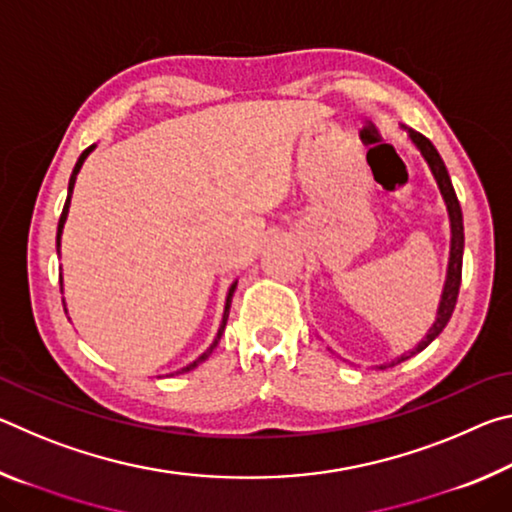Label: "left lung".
I'll use <instances>...</instances> for the list:
<instances>
[{
    "instance_id": "8db88e82",
    "label": "left lung",
    "mask_w": 512,
    "mask_h": 512,
    "mask_svg": "<svg viewBox=\"0 0 512 512\" xmlns=\"http://www.w3.org/2000/svg\"><path fill=\"white\" fill-rule=\"evenodd\" d=\"M411 142L418 146L420 153L424 155V160H427L429 169L433 173V178H436V183L440 187V194L445 198V205H447V212H449V225H452V248H449V266H447V280H445V289H443V298H440V305H438V316H436V323L431 325L429 334L424 336V341L418 343V348H413L411 352L402 354L400 361L411 359L413 354L422 352L427 345L436 339V336L443 332L445 325L449 323V318L454 314V307H456V298H458V289H461V273H463V246H465V235H463V212H461V203H458L456 192H454V185L452 180H449V173L443 158H440V153L436 151V146H433L427 137L422 133H415L409 131ZM391 363V366H395ZM384 370L386 366H379Z\"/></svg>"
}]
</instances>
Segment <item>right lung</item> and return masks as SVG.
Segmentation results:
<instances>
[{
    "mask_svg": "<svg viewBox=\"0 0 512 512\" xmlns=\"http://www.w3.org/2000/svg\"><path fill=\"white\" fill-rule=\"evenodd\" d=\"M92 149H94V144H92V146H88V149H85V151L81 153V158H79V162H76V167H74V171H72V178H69V187H67V201H65V207H63V214H60V221H58V232H56V248H58V250H60V235H63V225H65V219H67V212H69V198H72V189H74L76 173L81 171L83 162H85V158H88V155H90V151H92ZM235 289H237V282L232 284L230 291H228V298H225V309H223V320H221L219 334H216V339H214V343L210 345V350L203 352L201 357H198L196 361L189 363V366H185L183 370H178L176 375H180V372H189V370H194V368L198 366V363H201V361H205L207 357H210L212 350L216 348V343H219V339H221V334H223V329H225V323H228V314H230V302H232V293H235Z\"/></svg>",
    "mask_w": 512,
    "mask_h": 512,
    "instance_id": "1",
    "label": "right lung"
}]
</instances>
